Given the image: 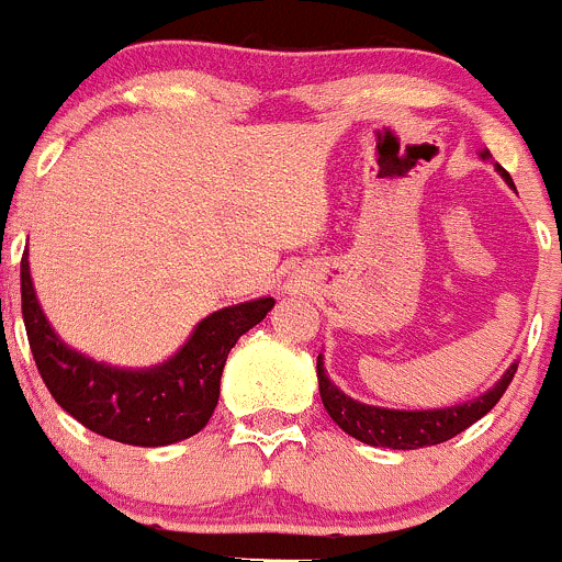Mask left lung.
<instances>
[{
	"label": "left lung",
	"instance_id": "1",
	"mask_svg": "<svg viewBox=\"0 0 562 562\" xmlns=\"http://www.w3.org/2000/svg\"><path fill=\"white\" fill-rule=\"evenodd\" d=\"M481 160H492L490 151H481ZM497 173L514 187L512 176L503 166H497ZM517 364L508 367L503 372L501 381L490 391H484L475 400L462 402V405L451 407H435V411H391V407L364 405V402L353 400V396L342 394L331 383L323 367V356H317V386H321V400L328 416L334 418L339 429L350 435V438L361 440L367 446H381V449H424V446H438L451 440L454 435L464 432L470 424L479 422L481 416L492 411L506 394L508 383L514 381Z\"/></svg>",
	"mask_w": 562,
	"mask_h": 562
}]
</instances>
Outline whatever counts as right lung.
Segmentation results:
<instances>
[{
    "label": "right lung",
    "instance_id": "1",
    "mask_svg": "<svg viewBox=\"0 0 562 562\" xmlns=\"http://www.w3.org/2000/svg\"><path fill=\"white\" fill-rule=\"evenodd\" d=\"M271 307L274 299H255L217 310L168 361L149 370H119L56 337L35 296L30 260L21 258V313L40 378L83 427L127 446H171L201 432L217 407L231 348Z\"/></svg>",
    "mask_w": 562,
    "mask_h": 562
}]
</instances>
